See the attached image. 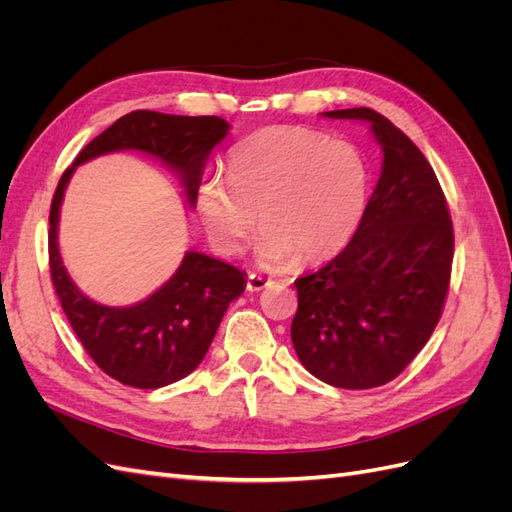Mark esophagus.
I'll use <instances>...</instances> for the list:
<instances>
[{
	"label": "esophagus",
	"mask_w": 512,
	"mask_h": 512,
	"mask_svg": "<svg viewBox=\"0 0 512 512\" xmlns=\"http://www.w3.org/2000/svg\"><path fill=\"white\" fill-rule=\"evenodd\" d=\"M271 286V280L265 275H258V273H250L247 275V290L250 292H258V290H265Z\"/></svg>",
	"instance_id": "esophagus-1"
}]
</instances>
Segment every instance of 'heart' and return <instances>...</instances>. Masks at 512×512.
I'll return each mask as SVG.
<instances>
[{"label": "heart", "mask_w": 512, "mask_h": 512, "mask_svg": "<svg viewBox=\"0 0 512 512\" xmlns=\"http://www.w3.org/2000/svg\"><path fill=\"white\" fill-rule=\"evenodd\" d=\"M367 183V164L352 143L275 126L230 153L228 175L200 181L196 207L222 254H239L260 224L258 260L284 267L342 250L363 218Z\"/></svg>", "instance_id": "1"}]
</instances>
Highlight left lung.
I'll use <instances>...</instances> for the list:
<instances>
[{
    "mask_svg": "<svg viewBox=\"0 0 512 512\" xmlns=\"http://www.w3.org/2000/svg\"><path fill=\"white\" fill-rule=\"evenodd\" d=\"M367 121L384 162L350 243L299 277L290 337L309 374L337 389L395 380L429 342L453 267V222L440 181L410 138L371 108L324 113Z\"/></svg>",
    "mask_w": 512,
    "mask_h": 512,
    "instance_id": "left-lung-1",
    "label": "left lung"
}]
</instances>
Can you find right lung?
Returning <instances> with one entry per match:
<instances>
[{
	"mask_svg": "<svg viewBox=\"0 0 512 512\" xmlns=\"http://www.w3.org/2000/svg\"><path fill=\"white\" fill-rule=\"evenodd\" d=\"M222 117H185L134 111L91 141L61 175L49 213V265L57 299L94 363L134 389H160L200 365L228 305L245 290V275L200 252L183 256L170 280L130 307H108L76 288L57 247L59 207L76 166L111 151L136 149L158 158L181 177L188 203H196L211 149L228 134Z\"/></svg>",
	"mask_w": 512,
	"mask_h": 512,
	"instance_id": "right-lung-1",
	"label": "right lung"
}]
</instances>
